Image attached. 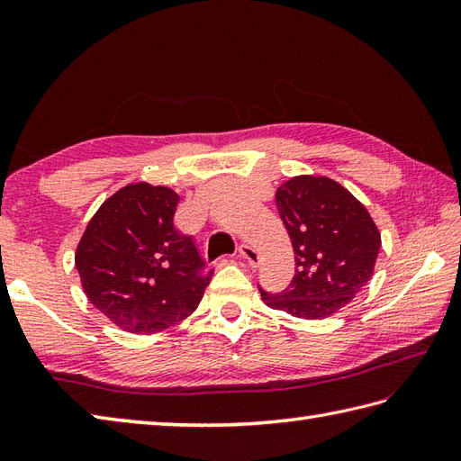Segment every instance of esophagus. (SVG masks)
I'll return each mask as SVG.
<instances>
[{
    "instance_id": "34e87169",
    "label": "esophagus",
    "mask_w": 461,
    "mask_h": 461,
    "mask_svg": "<svg viewBox=\"0 0 461 461\" xmlns=\"http://www.w3.org/2000/svg\"><path fill=\"white\" fill-rule=\"evenodd\" d=\"M240 258L246 259L251 267H258L259 266V253H258V249L248 246V243H241V246H240Z\"/></svg>"
}]
</instances>
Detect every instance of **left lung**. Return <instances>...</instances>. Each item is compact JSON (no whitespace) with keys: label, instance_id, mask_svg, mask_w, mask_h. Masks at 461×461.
I'll use <instances>...</instances> for the list:
<instances>
[{"label":"left lung","instance_id":"obj_1","mask_svg":"<svg viewBox=\"0 0 461 461\" xmlns=\"http://www.w3.org/2000/svg\"><path fill=\"white\" fill-rule=\"evenodd\" d=\"M295 251L291 285L269 295L267 307L299 319H327L357 297L375 273L380 231L368 210L327 176H295L276 194Z\"/></svg>","mask_w":461,"mask_h":461}]
</instances>
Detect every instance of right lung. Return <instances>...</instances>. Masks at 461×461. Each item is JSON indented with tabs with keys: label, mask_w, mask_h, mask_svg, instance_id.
I'll return each instance as SVG.
<instances>
[{
	"label": "right lung",
	"mask_w": 461,
	"mask_h": 461,
	"mask_svg": "<svg viewBox=\"0 0 461 461\" xmlns=\"http://www.w3.org/2000/svg\"><path fill=\"white\" fill-rule=\"evenodd\" d=\"M178 202L166 185L126 184L103 202L77 246L85 295L122 330L170 329L198 309L210 285L192 238L174 228Z\"/></svg>",
	"instance_id": "obj_1"
}]
</instances>
